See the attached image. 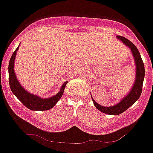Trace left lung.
<instances>
[{"label": "left lung", "mask_w": 153, "mask_h": 153, "mask_svg": "<svg viewBox=\"0 0 153 153\" xmlns=\"http://www.w3.org/2000/svg\"><path fill=\"white\" fill-rule=\"evenodd\" d=\"M117 37L118 40L123 42V44L129 47L131 52H132L133 58H134V62L135 64H136V79L134 81V83L132 85L130 91L127 93V95L125 96V97H123L118 103L115 104L111 106H101L100 104L97 103L93 100L91 95L93 104L97 109H99L102 113H106V114L115 115V116L123 113L124 111H126L128 108L130 107L132 105H133L138 100V99L140 98L142 93L143 80H144V76H145L144 63H143L137 47L126 37L121 36H117Z\"/></svg>", "instance_id": "obj_1"}]
</instances>
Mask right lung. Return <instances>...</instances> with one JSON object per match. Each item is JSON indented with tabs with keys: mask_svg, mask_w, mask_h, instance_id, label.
<instances>
[{
	"mask_svg": "<svg viewBox=\"0 0 153 153\" xmlns=\"http://www.w3.org/2000/svg\"><path fill=\"white\" fill-rule=\"evenodd\" d=\"M19 49V46L17 47L15 51L13 53L10 57L9 66H8V73H9V84H10V90L12 93L16 96L19 100L21 101L24 106L28 109L33 110V111H44L51 109L56 104V102L60 100L64 92L65 86L68 83L66 81L62 85L60 90L56 93V95L49 98H41L38 96L32 94L27 91L19 83L18 79L16 76L14 72V60H15L17 51Z\"/></svg>",
	"mask_w": 153,
	"mask_h": 153,
	"instance_id": "right-lung-1",
	"label": "right lung"
}]
</instances>
